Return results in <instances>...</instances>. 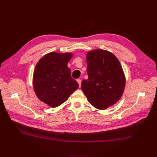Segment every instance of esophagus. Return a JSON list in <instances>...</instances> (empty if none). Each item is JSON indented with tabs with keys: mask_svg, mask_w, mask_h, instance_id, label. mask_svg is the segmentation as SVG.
<instances>
[{
	"mask_svg": "<svg viewBox=\"0 0 157 157\" xmlns=\"http://www.w3.org/2000/svg\"><path fill=\"white\" fill-rule=\"evenodd\" d=\"M77 81H78V84H79V87H81V80L80 79H77Z\"/></svg>",
	"mask_w": 157,
	"mask_h": 157,
	"instance_id": "esophagus-1",
	"label": "esophagus"
}]
</instances>
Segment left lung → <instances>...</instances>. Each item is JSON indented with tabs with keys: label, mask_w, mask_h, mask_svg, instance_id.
Wrapping results in <instances>:
<instances>
[{
	"label": "left lung",
	"mask_w": 157,
	"mask_h": 157,
	"mask_svg": "<svg viewBox=\"0 0 157 157\" xmlns=\"http://www.w3.org/2000/svg\"><path fill=\"white\" fill-rule=\"evenodd\" d=\"M86 61L88 79L82 81V90L94 107L105 109L116 104L124 91L121 63L114 54L101 49L88 52Z\"/></svg>",
	"instance_id": "1"
}]
</instances>
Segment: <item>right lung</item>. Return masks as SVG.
<instances>
[{"instance_id": "right-lung-1", "label": "right lung", "mask_w": 157, "mask_h": 157, "mask_svg": "<svg viewBox=\"0 0 157 157\" xmlns=\"http://www.w3.org/2000/svg\"><path fill=\"white\" fill-rule=\"evenodd\" d=\"M73 54L51 52L37 63L33 73V88L38 99L56 107L68 99L79 87L71 78L68 62Z\"/></svg>"}]
</instances>
